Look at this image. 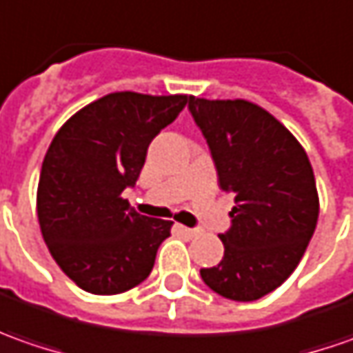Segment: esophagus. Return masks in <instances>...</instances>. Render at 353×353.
Masks as SVG:
<instances>
[{
	"mask_svg": "<svg viewBox=\"0 0 353 353\" xmlns=\"http://www.w3.org/2000/svg\"><path fill=\"white\" fill-rule=\"evenodd\" d=\"M177 230H179L181 234H185V236H189V238L197 236V234L201 232V230H197V228H188V226H183V225H177Z\"/></svg>",
	"mask_w": 353,
	"mask_h": 353,
	"instance_id": "1",
	"label": "esophagus"
}]
</instances>
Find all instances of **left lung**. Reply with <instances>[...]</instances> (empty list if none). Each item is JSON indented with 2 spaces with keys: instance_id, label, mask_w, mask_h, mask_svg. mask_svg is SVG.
Wrapping results in <instances>:
<instances>
[{
  "instance_id": "obj_1",
  "label": "left lung",
  "mask_w": 353,
  "mask_h": 353,
  "mask_svg": "<svg viewBox=\"0 0 353 353\" xmlns=\"http://www.w3.org/2000/svg\"><path fill=\"white\" fill-rule=\"evenodd\" d=\"M189 113L213 156L219 185L234 197L225 256L201 270L230 301H258L295 272L319 221L307 152L274 115L244 99L189 97Z\"/></svg>"
}]
</instances>
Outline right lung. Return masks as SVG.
<instances>
[{
	"label": "right lung",
	"instance_id": "add662e5",
	"mask_svg": "<svg viewBox=\"0 0 353 353\" xmlns=\"http://www.w3.org/2000/svg\"><path fill=\"white\" fill-rule=\"evenodd\" d=\"M188 95L109 93L70 117L44 156L37 213L60 270L83 291L117 295L142 283L172 221L142 216L134 188L152 139L174 123Z\"/></svg>",
	"mask_w": 353,
	"mask_h": 353
}]
</instances>
